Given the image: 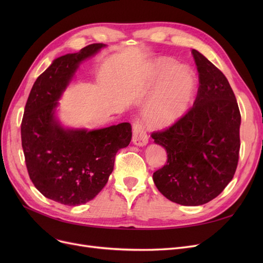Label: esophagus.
<instances>
[{"mask_svg": "<svg viewBox=\"0 0 263 263\" xmlns=\"http://www.w3.org/2000/svg\"><path fill=\"white\" fill-rule=\"evenodd\" d=\"M133 144L139 147H144L148 144L147 134L138 122L134 123L133 126Z\"/></svg>", "mask_w": 263, "mask_h": 263, "instance_id": "34e87169", "label": "esophagus"}]
</instances>
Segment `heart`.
I'll return each instance as SVG.
<instances>
[{
  "instance_id": "b5f03b06",
  "label": "heart",
  "mask_w": 263,
  "mask_h": 263,
  "mask_svg": "<svg viewBox=\"0 0 263 263\" xmlns=\"http://www.w3.org/2000/svg\"><path fill=\"white\" fill-rule=\"evenodd\" d=\"M149 94H155L142 109L150 128L163 129L179 122L189 110L196 90V77L187 66L170 58H158L148 70Z\"/></svg>"
}]
</instances>
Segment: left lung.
Returning a JSON list of instances; mask_svg holds the SVG:
<instances>
[{"mask_svg":"<svg viewBox=\"0 0 263 263\" xmlns=\"http://www.w3.org/2000/svg\"><path fill=\"white\" fill-rule=\"evenodd\" d=\"M200 87L194 106L169 129L154 133L168 156L154 173L160 193L171 202L198 206L218 196L233 180L239 159L241 116L227 78L192 49Z\"/></svg>","mask_w":263,"mask_h":263,"instance_id":"1","label":"left lung"}]
</instances>
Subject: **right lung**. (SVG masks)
<instances>
[{"mask_svg":"<svg viewBox=\"0 0 263 263\" xmlns=\"http://www.w3.org/2000/svg\"><path fill=\"white\" fill-rule=\"evenodd\" d=\"M105 47L93 44L54 59L37 78L24 110L22 147L29 178L44 196L63 205L93 200L113 172L116 153L132 139L129 123L74 128L58 115L59 100L79 67Z\"/></svg>","mask_w":263,"mask_h":263,"instance_id":"right-lung-1","label":"right lung"}]
</instances>
